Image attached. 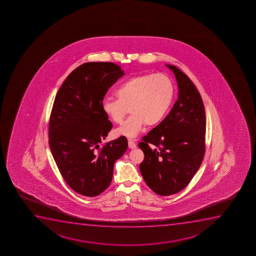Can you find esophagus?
<instances>
[{
	"label": "esophagus",
	"mask_w": 256,
	"mask_h": 256,
	"mask_svg": "<svg viewBox=\"0 0 256 256\" xmlns=\"http://www.w3.org/2000/svg\"><path fill=\"white\" fill-rule=\"evenodd\" d=\"M128 148H130V149H136V142H134V140H128Z\"/></svg>",
	"instance_id": "esophagus-1"
}]
</instances>
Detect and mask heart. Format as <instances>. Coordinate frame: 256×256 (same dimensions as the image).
Instances as JSON below:
<instances>
[{
    "label": "heart",
    "instance_id": "heart-1",
    "mask_svg": "<svg viewBox=\"0 0 256 256\" xmlns=\"http://www.w3.org/2000/svg\"><path fill=\"white\" fill-rule=\"evenodd\" d=\"M114 94L118 100H102V112L114 124H120L130 108L132 116L116 134L134 138L146 124L155 126L166 118L173 102L174 88L172 80L164 74H144L122 83Z\"/></svg>",
    "mask_w": 256,
    "mask_h": 256
}]
</instances>
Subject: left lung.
Here are the masks:
<instances>
[{
	"instance_id": "left-lung-1",
	"label": "left lung",
	"mask_w": 256,
	"mask_h": 256,
	"mask_svg": "<svg viewBox=\"0 0 256 256\" xmlns=\"http://www.w3.org/2000/svg\"><path fill=\"white\" fill-rule=\"evenodd\" d=\"M166 66L178 82V101L138 143L144 154L140 164L142 176L150 190L162 196L180 192L192 180L204 158L206 134L204 104L196 86L176 66Z\"/></svg>"
}]
</instances>
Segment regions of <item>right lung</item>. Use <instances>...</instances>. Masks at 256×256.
<instances>
[{
	"mask_svg": "<svg viewBox=\"0 0 256 256\" xmlns=\"http://www.w3.org/2000/svg\"><path fill=\"white\" fill-rule=\"evenodd\" d=\"M124 74L112 62L82 64L66 77L54 98L48 144L64 180L82 196H98L110 186L114 162L128 149L124 136L100 146L112 128L102 112V100Z\"/></svg>",
	"mask_w": 256,
	"mask_h": 256,
	"instance_id": "1",
	"label": "right lung"
}]
</instances>
